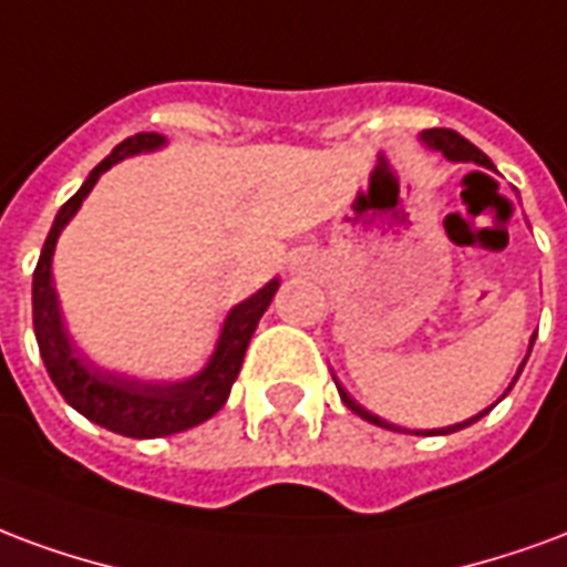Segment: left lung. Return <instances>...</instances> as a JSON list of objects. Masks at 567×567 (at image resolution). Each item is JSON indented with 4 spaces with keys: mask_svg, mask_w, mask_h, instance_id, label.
<instances>
[{
    "mask_svg": "<svg viewBox=\"0 0 567 567\" xmlns=\"http://www.w3.org/2000/svg\"><path fill=\"white\" fill-rule=\"evenodd\" d=\"M420 142H423L429 151L444 153L450 163H474V165H481V168H493V172H495L493 159H489V156H486L483 151H477V147L468 142V138H462V135H458V132H453V130H425V132H420ZM532 344H535V334H532V341H528V353H532ZM528 353H526V359H528ZM526 359L519 362V369H516L514 380H511V386H514L516 378H519V374H523V369H526ZM332 380H334V386H338V395H341V402H344L347 408L353 411V414H359L362 420H369V423L380 425V429H392V432H411V429L392 425V423H386V420H380L378 414L365 411L362 404L350 399V392H347L344 386L338 383V378H334V374H332ZM511 386L504 390V395L511 392ZM504 395H502V399H504ZM486 414H489V408H486V411H481V414L468 416V420H462V423H456V425H444V429H425V432H423V429H414V435H450V432H458V429H465V425L477 423V420H481V416H486Z\"/></svg>",
    "mask_w": 567,
    "mask_h": 567,
    "instance_id": "1",
    "label": "left lung"
}]
</instances>
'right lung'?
I'll return each instance as SVG.
<instances>
[{
	"label": "right lung",
	"instance_id": "1",
	"mask_svg": "<svg viewBox=\"0 0 567 567\" xmlns=\"http://www.w3.org/2000/svg\"><path fill=\"white\" fill-rule=\"evenodd\" d=\"M159 147H165V135H156V132H138L126 142H120L111 156H105L90 172L81 189L60 208L51 233H48V241L41 247L35 275H32V326H35V341H39L41 359H44V369L51 374L53 386L90 423L126 437L175 435V432H187L217 414L233 392V383L241 371L244 353L259 326V317L266 313L280 287V280L271 278L266 287L256 289L250 299L238 301L233 311L226 313L214 353L205 362V369L196 371L193 378H130L120 371L102 369L86 357L84 350L72 344V338L65 332L56 289H53V250H56L60 233L69 226L78 208L84 205V198L90 196V189L96 187V181L111 165H117L126 156L159 151Z\"/></svg>",
	"mask_w": 567,
	"mask_h": 567
}]
</instances>
